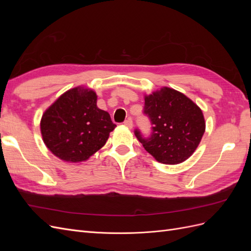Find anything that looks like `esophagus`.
<instances>
[{
  "label": "esophagus",
  "instance_id": "34e87169",
  "mask_svg": "<svg viewBox=\"0 0 251 251\" xmlns=\"http://www.w3.org/2000/svg\"><path fill=\"white\" fill-rule=\"evenodd\" d=\"M124 125L126 126V127H128V128H132L133 127V120L131 119V118H127L125 123H124Z\"/></svg>",
  "mask_w": 251,
  "mask_h": 251
}]
</instances>
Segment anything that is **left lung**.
Here are the masks:
<instances>
[{
    "label": "left lung",
    "mask_w": 251,
    "mask_h": 251,
    "mask_svg": "<svg viewBox=\"0 0 251 251\" xmlns=\"http://www.w3.org/2000/svg\"><path fill=\"white\" fill-rule=\"evenodd\" d=\"M143 113L154 126L151 135L146 139L138 130L135 135L158 162L179 164L194 154L205 132V119L192 100L163 87L144 95Z\"/></svg>",
    "instance_id": "left-lung-1"
}]
</instances>
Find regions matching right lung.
<instances>
[{
  "instance_id": "1",
  "label": "right lung",
  "mask_w": 251,
  "mask_h": 251,
  "mask_svg": "<svg viewBox=\"0 0 251 251\" xmlns=\"http://www.w3.org/2000/svg\"><path fill=\"white\" fill-rule=\"evenodd\" d=\"M92 89L66 91L44 112L41 133L44 143L60 160L86 161L107 142L115 128L107 111L97 107Z\"/></svg>"
}]
</instances>
